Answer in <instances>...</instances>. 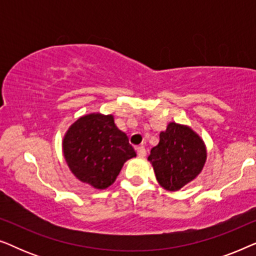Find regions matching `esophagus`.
<instances>
[{"label":"esophagus","mask_w":256,"mask_h":256,"mask_svg":"<svg viewBox=\"0 0 256 256\" xmlns=\"http://www.w3.org/2000/svg\"><path fill=\"white\" fill-rule=\"evenodd\" d=\"M136 150H138V154L140 157H144V156H146V148H144V146H138V148H136Z\"/></svg>","instance_id":"34e87169"}]
</instances>
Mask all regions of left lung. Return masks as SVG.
<instances>
[{"mask_svg":"<svg viewBox=\"0 0 256 256\" xmlns=\"http://www.w3.org/2000/svg\"><path fill=\"white\" fill-rule=\"evenodd\" d=\"M205 143L188 126L170 122L160 132V142L150 152L148 160L156 180L168 191H177L190 183L205 166Z\"/></svg>","mask_w":256,"mask_h":256,"instance_id":"obj_1","label":"left lung"}]
</instances>
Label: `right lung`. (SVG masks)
Instances as JSON below:
<instances>
[{
    "label": "right lung",
    "instance_id": "right-lung-1",
    "mask_svg": "<svg viewBox=\"0 0 256 256\" xmlns=\"http://www.w3.org/2000/svg\"><path fill=\"white\" fill-rule=\"evenodd\" d=\"M62 152L72 174L99 190L110 186L124 162L136 156L113 115L101 113L84 115L71 124L62 138Z\"/></svg>",
    "mask_w": 256,
    "mask_h": 256
}]
</instances>
